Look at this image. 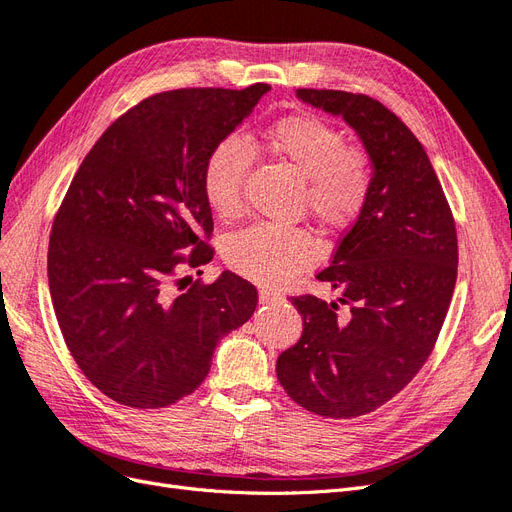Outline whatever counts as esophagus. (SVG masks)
Returning a JSON list of instances; mask_svg holds the SVG:
<instances>
[{"label":"esophagus","mask_w":512,"mask_h":512,"mask_svg":"<svg viewBox=\"0 0 512 512\" xmlns=\"http://www.w3.org/2000/svg\"><path fill=\"white\" fill-rule=\"evenodd\" d=\"M258 298H260V303H277V301H281V294L271 288H262L258 292Z\"/></svg>","instance_id":"obj_1"}]
</instances>
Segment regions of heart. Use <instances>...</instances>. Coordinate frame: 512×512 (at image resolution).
I'll return each instance as SVG.
<instances>
[{
    "instance_id": "heart-1",
    "label": "heart",
    "mask_w": 512,
    "mask_h": 512,
    "mask_svg": "<svg viewBox=\"0 0 512 512\" xmlns=\"http://www.w3.org/2000/svg\"><path fill=\"white\" fill-rule=\"evenodd\" d=\"M262 142L281 163L307 180V207L328 228H345L364 209L373 171L368 158L347 146V137L328 120L292 114L262 131ZM252 165V150L231 135L211 150L203 171L205 201L220 218L241 211L243 184ZM309 235L275 224H256L226 241L224 258L239 275L260 284H275L315 260Z\"/></svg>"
}]
</instances>
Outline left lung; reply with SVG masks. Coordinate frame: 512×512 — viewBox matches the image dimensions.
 <instances>
[{"instance_id": "8db88e82", "label": "left lung", "mask_w": 512, "mask_h": 512, "mask_svg": "<svg viewBox=\"0 0 512 512\" xmlns=\"http://www.w3.org/2000/svg\"><path fill=\"white\" fill-rule=\"evenodd\" d=\"M296 97L358 133L373 184L315 275L341 296L292 298L303 334L277 358V379L303 409L351 419L394 398L428 360L455 288V222L424 146L383 103L313 88Z\"/></svg>"}]
</instances>
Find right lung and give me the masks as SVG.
I'll list each match as a JSON object with an SVG mask.
<instances>
[{
  "label": "right lung",
  "instance_id": "1",
  "mask_svg": "<svg viewBox=\"0 0 512 512\" xmlns=\"http://www.w3.org/2000/svg\"><path fill=\"white\" fill-rule=\"evenodd\" d=\"M269 91L152 95L99 137L69 184L48 245L52 307L86 379L125 407L161 409L195 392L218 341L256 309V288L231 271L180 294L173 279L214 254L201 241L214 231L207 156Z\"/></svg>",
  "mask_w": 512,
  "mask_h": 512
}]
</instances>
